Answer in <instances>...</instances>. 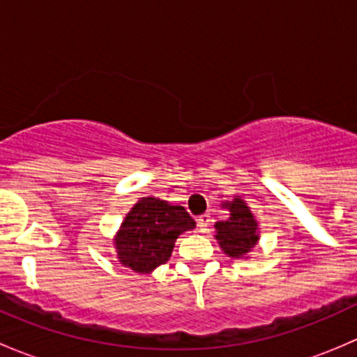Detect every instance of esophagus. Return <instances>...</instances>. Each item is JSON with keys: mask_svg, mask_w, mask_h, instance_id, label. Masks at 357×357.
<instances>
[{"mask_svg": "<svg viewBox=\"0 0 357 357\" xmlns=\"http://www.w3.org/2000/svg\"><path fill=\"white\" fill-rule=\"evenodd\" d=\"M211 214H202L199 219H197V225H199L200 231L202 233H207L208 231V225H211Z\"/></svg>", "mask_w": 357, "mask_h": 357, "instance_id": "34e87169", "label": "esophagus"}]
</instances>
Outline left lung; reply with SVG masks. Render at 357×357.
Instances as JSON below:
<instances>
[{"instance_id":"obj_1","label":"left lung","mask_w":357,"mask_h":357,"mask_svg":"<svg viewBox=\"0 0 357 357\" xmlns=\"http://www.w3.org/2000/svg\"><path fill=\"white\" fill-rule=\"evenodd\" d=\"M229 211L226 221L215 222V240L226 255L233 259H247L259 242V226L250 207L242 199L221 204Z\"/></svg>"}]
</instances>
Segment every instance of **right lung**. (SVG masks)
I'll return each instance as SVG.
<instances>
[{"label": "right lung", "instance_id": "1", "mask_svg": "<svg viewBox=\"0 0 357 357\" xmlns=\"http://www.w3.org/2000/svg\"><path fill=\"white\" fill-rule=\"evenodd\" d=\"M195 228V221L181 205L143 197L129 211L115 235V250L122 266L149 275L169 261L181 233Z\"/></svg>", "mask_w": 357, "mask_h": 357}]
</instances>
